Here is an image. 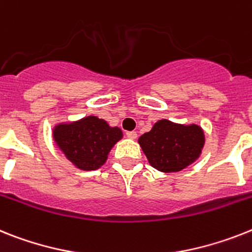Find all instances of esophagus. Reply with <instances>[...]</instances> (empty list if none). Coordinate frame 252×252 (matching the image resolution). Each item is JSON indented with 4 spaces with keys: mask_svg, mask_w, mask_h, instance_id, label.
Listing matches in <instances>:
<instances>
[{
    "mask_svg": "<svg viewBox=\"0 0 252 252\" xmlns=\"http://www.w3.org/2000/svg\"><path fill=\"white\" fill-rule=\"evenodd\" d=\"M126 137H128V138H130V139H136L137 138V132H134V130H133V132H126Z\"/></svg>",
    "mask_w": 252,
    "mask_h": 252,
    "instance_id": "esophagus-1",
    "label": "esophagus"
}]
</instances>
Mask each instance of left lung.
<instances>
[{"mask_svg": "<svg viewBox=\"0 0 252 252\" xmlns=\"http://www.w3.org/2000/svg\"><path fill=\"white\" fill-rule=\"evenodd\" d=\"M138 143L152 168L162 173L181 172L200 158L205 145L204 129L197 124L156 122Z\"/></svg>", "mask_w": 252, "mask_h": 252, "instance_id": "1", "label": "left lung"}]
</instances>
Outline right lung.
Returning a JSON list of instances; mask_svg holds the SVG:
<instances>
[{
  "instance_id": "add662e5",
  "label": "right lung",
  "mask_w": 252,
  "mask_h": 252,
  "mask_svg": "<svg viewBox=\"0 0 252 252\" xmlns=\"http://www.w3.org/2000/svg\"><path fill=\"white\" fill-rule=\"evenodd\" d=\"M52 137L65 158L80 170H96L106 162L107 155L123 138L118 126L94 115L54 126Z\"/></svg>"
}]
</instances>
